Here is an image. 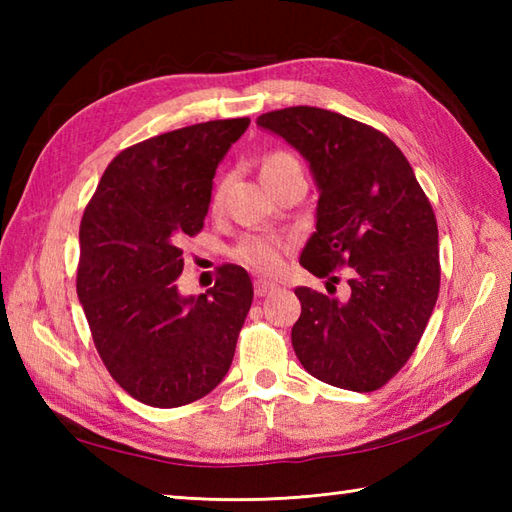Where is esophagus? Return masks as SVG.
<instances>
[{"label":"esophagus","mask_w":512,"mask_h":512,"mask_svg":"<svg viewBox=\"0 0 512 512\" xmlns=\"http://www.w3.org/2000/svg\"><path fill=\"white\" fill-rule=\"evenodd\" d=\"M273 290H277V284H273V281H264V279L255 281V295L257 297H266Z\"/></svg>","instance_id":"1"}]
</instances>
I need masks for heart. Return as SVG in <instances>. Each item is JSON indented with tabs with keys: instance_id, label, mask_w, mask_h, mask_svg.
I'll return each instance as SVG.
<instances>
[{
	"instance_id": "b5f03b06",
	"label": "heart",
	"mask_w": 512,
	"mask_h": 512,
	"mask_svg": "<svg viewBox=\"0 0 512 512\" xmlns=\"http://www.w3.org/2000/svg\"><path fill=\"white\" fill-rule=\"evenodd\" d=\"M290 165H299V160L288 154V151H270L262 162V178L275 176L277 171L286 169ZM226 184L220 182L213 189L211 204L217 206L224 195ZM290 242L286 237L279 235H246L239 239L237 246L233 248V259L237 264H242L250 270H255L259 275H275L284 266V253L288 250Z\"/></svg>"
}]
</instances>
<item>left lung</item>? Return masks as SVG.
Wrapping results in <instances>:
<instances>
[{
  "label": "left lung",
  "mask_w": 512,
  "mask_h": 512,
  "mask_svg": "<svg viewBox=\"0 0 512 512\" xmlns=\"http://www.w3.org/2000/svg\"><path fill=\"white\" fill-rule=\"evenodd\" d=\"M257 125L299 149L317 180V231L301 266L334 284L336 268L350 273L347 301L295 288V354L323 383L376 391L405 367L436 306V213L405 154L374 127L308 105L262 114Z\"/></svg>",
  "instance_id": "obj_1"
}]
</instances>
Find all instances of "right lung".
Here are the masks:
<instances>
[{"instance_id":"right-lung-1","label":"right lung","mask_w":512,"mask_h":512,"mask_svg":"<svg viewBox=\"0 0 512 512\" xmlns=\"http://www.w3.org/2000/svg\"><path fill=\"white\" fill-rule=\"evenodd\" d=\"M250 118L189 125L123 149L85 206L76 295L103 365L129 396L171 409L222 383L253 303L242 266L180 297L182 239L209 211L213 176Z\"/></svg>"}]
</instances>
